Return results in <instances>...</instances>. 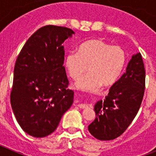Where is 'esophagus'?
<instances>
[{
  "instance_id": "1",
  "label": "esophagus",
  "mask_w": 156,
  "mask_h": 156,
  "mask_svg": "<svg viewBox=\"0 0 156 156\" xmlns=\"http://www.w3.org/2000/svg\"><path fill=\"white\" fill-rule=\"evenodd\" d=\"M77 106L79 107V108H86L88 107V105H86V104H79L77 105Z\"/></svg>"
}]
</instances>
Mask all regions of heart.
I'll return each instance as SVG.
<instances>
[{
    "instance_id": "b5f03b06",
    "label": "heart",
    "mask_w": 156,
    "mask_h": 156,
    "mask_svg": "<svg viewBox=\"0 0 156 156\" xmlns=\"http://www.w3.org/2000/svg\"><path fill=\"white\" fill-rule=\"evenodd\" d=\"M126 63V53L119 46H111L99 39H91L81 44L78 52L70 51L65 65L70 77L76 80L77 88L94 91L102 85L111 87L118 80Z\"/></svg>"
}]
</instances>
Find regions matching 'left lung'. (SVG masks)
Listing matches in <instances>:
<instances>
[{"mask_svg": "<svg viewBox=\"0 0 156 156\" xmlns=\"http://www.w3.org/2000/svg\"><path fill=\"white\" fill-rule=\"evenodd\" d=\"M145 89V69L140 53L132 56L122 76L94 106L96 118L88 129L95 138L113 140L127 129L138 112Z\"/></svg>", "mask_w": 156, "mask_h": 156, "instance_id": "obj_1", "label": "left lung"}]
</instances>
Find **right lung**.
Segmentation results:
<instances>
[{"label": "right lung", "instance_id": "right-lung-1", "mask_svg": "<svg viewBox=\"0 0 156 156\" xmlns=\"http://www.w3.org/2000/svg\"><path fill=\"white\" fill-rule=\"evenodd\" d=\"M74 32L48 25L26 42L16 59L11 105L22 129L35 137L53 133L73 102L63 66L62 43Z\"/></svg>", "mask_w": 156, "mask_h": 156}]
</instances>
